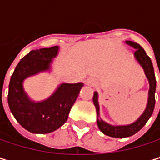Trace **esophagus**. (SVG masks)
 <instances>
[{
    "label": "esophagus",
    "instance_id": "esophagus-1",
    "mask_svg": "<svg viewBox=\"0 0 160 160\" xmlns=\"http://www.w3.org/2000/svg\"><path fill=\"white\" fill-rule=\"evenodd\" d=\"M94 83H95V80H93V79H92V78H90V79H88V80H86V84H87V85L93 86Z\"/></svg>",
    "mask_w": 160,
    "mask_h": 160
}]
</instances>
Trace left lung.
Masks as SVG:
<instances>
[{
  "instance_id": "left-lung-1",
  "label": "left lung",
  "mask_w": 160,
  "mask_h": 160,
  "mask_svg": "<svg viewBox=\"0 0 160 160\" xmlns=\"http://www.w3.org/2000/svg\"><path fill=\"white\" fill-rule=\"evenodd\" d=\"M126 43L131 45L134 49H136L134 52V56L144 68L146 78L148 79V81H149L150 89H149V93H148V102H147V106H146V108L144 110V114L132 124L126 125V126H112V125L106 123L102 119H100V120L97 119V125H98V128L100 129V131L104 134L108 135L110 137H115V138H125V137L132 136V135L135 134L136 132H138L145 125V123L147 122L149 118L152 116L154 108H155V103H156L155 92H156L157 83H156V77H155L152 61L140 44L131 42V41H126ZM92 101H93V104L96 108V113L99 116L98 94L96 92H94V93H93Z\"/></svg>"
}]
</instances>
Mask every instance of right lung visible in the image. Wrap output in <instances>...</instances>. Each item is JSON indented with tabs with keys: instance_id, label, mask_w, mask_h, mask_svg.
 <instances>
[{
	"instance_id": "add662e5",
	"label": "right lung",
	"mask_w": 160,
	"mask_h": 160,
	"mask_svg": "<svg viewBox=\"0 0 160 160\" xmlns=\"http://www.w3.org/2000/svg\"><path fill=\"white\" fill-rule=\"evenodd\" d=\"M58 47L32 50L17 64L11 77L8 105L17 122L32 133H49L60 128L68 119L82 82L64 83L47 100L31 102L23 90L22 82L27 77L50 68Z\"/></svg>"
}]
</instances>
